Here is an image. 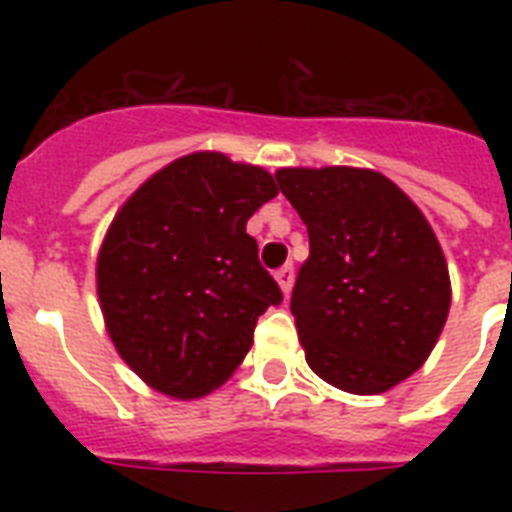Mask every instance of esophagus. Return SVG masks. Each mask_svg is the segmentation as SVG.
<instances>
[{
  "instance_id": "esophagus-1",
  "label": "esophagus",
  "mask_w": 512,
  "mask_h": 512,
  "mask_svg": "<svg viewBox=\"0 0 512 512\" xmlns=\"http://www.w3.org/2000/svg\"><path fill=\"white\" fill-rule=\"evenodd\" d=\"M276 281H279V287L284 289V295L292 292V284H295V268H292V263L276 271Z\"/></svg>"
}]
</instances>
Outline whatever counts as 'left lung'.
I'll return each instance as SVG.
<instances>
[{
	"mask_svg": "<svg viewBox=\"0 0 512 512\" xmlns=\"http://www.w3.org/2000/svg\"><path fill=\"white\" fill-rule=\"evenodd\" d=\"M279 191L308 228L292 316L305 361L358 396L393 388L430 356L452 287L428 220L372 170H279Z\"/></svg>",
	"mask_w": 512,
	"mask_h": 512,
	"instance_id": "8db88e82",
	"label": "left lung"
}]
</instances>
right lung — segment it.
Returning <instances> with one entry per match:
<instances>
[{
  "instance_id": "add662e5",
  "label": "right lung",
  "mask_w": 512,
  "mask_h": 512,
  "mask_svg": "<svg viewBox=\"0 0 512 512\" xmlns=\"http://www.w3.org/2000/svg\"><path fill=\"white\" fill-rule=\"evenodd\" d=\"M279 193L260 167L223 154L172 162L132 193L98 257V295L119 356L167 396H204L284 300L247 220Z\"/></svg>"
}]
</instances>
